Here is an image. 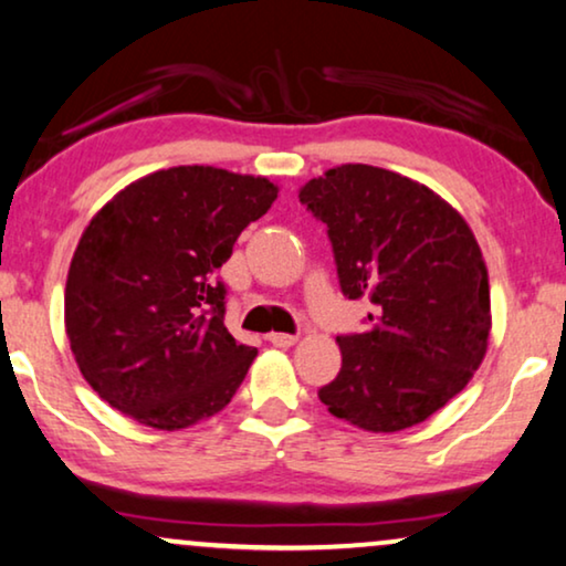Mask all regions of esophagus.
<instances>
[{
    "mask_svg": "<svg viewBox=\"0 0 566 566\" xmlns=\"http://www.w3.org/2000/svg\"><path fill=\"white\" fill-rule=\"evenodd\" d=\"M269 342L279 346V349H290V346L297 344V336L292 334H269Z\"/></svg>",
    "mask_w": 566,
    "mask_h": 566,
    "instance_id": "esophagus-1",
    "label": "esophagus"
}]
</instances>
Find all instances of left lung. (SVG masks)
<instances>
[{
	"mask_svg": "<svg viewBox=\"0 0 566 566\" xmlns=\"http://www.w3.org/2000/svg\"><path fill=\"white\" fill-rule=\"evenodd\" d=\"M300 201L326 222L344 295L375 305L365 334L336 336L342 370L321 401L365 432L421 424L489 346V271L469 222L419 180L361 163L307 180Z\"/></svg>",
	"mask_w": 566,
	"mask_h": 566,
	"instance_id": "1",
	"label": "left lung"
}]
</instances>
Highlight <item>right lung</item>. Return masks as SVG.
<instances>
[{
  "label": "right lung",
  "instance_id": "obj_1",
  "mask_svg": "<svg viewBox=\"0 0 566 566\" xmlns=\"http://www.w3.org/2000/svg\"><path fill=\"white\" fill-rule=\"evenodd\" d=\"M279 186L212 165L134 180L72 255L64 326L82 378L139 424L176 432L230 403L255 359L224 328L217 269Z\"/></svg>",
  "mask_w": 566,
  "mask_h": 566
}]
</instances>
